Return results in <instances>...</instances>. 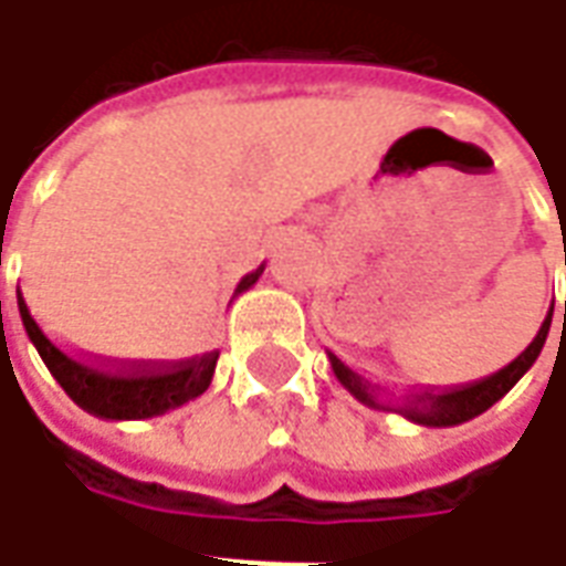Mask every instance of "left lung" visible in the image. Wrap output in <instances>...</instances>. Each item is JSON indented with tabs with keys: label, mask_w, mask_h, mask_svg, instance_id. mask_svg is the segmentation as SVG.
I'll list each match as a JSON object with an SVG mask.
<instances>
[{
	"label": "left lung",
	"mask_w": 566,
	"mask_h": 566,
	"mask_svg": "<svg viewBox=\"0 0 566 566\" xmlns=\"http://www.w3.org/2000/svg\"><path fill=\"white\" fill-rule=\"evenodd\" d=\"M566 263V258H564ZM555 308V306H552ZM552 308H548L543 327L536 331L534 343L524 348L522 355L512 360L510 367L497 369L494 376L467 385V388H451L442 394H416V397H403V400H381L379 388L369 385L367 379H360L355 369H348L336 355H331V367L336 373V379L343 381V388L352 397H357L364 406L381 409V412H397V416L409 418L412 424L421 427H454L470 421V418L482 416L485 409L497 403L503 394L512 391V385L522 379L527 369L534 367V360L546 345L548 327H552ZM564 327H566V303H564Z\"/></svg>",
	"instance_id": "1"
}]
</instances>
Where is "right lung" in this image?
<instances>
[{
  "label": "right lung",
  "instance_id": "add662e5",
  "mask_svg": "<svg viewBox=\"0 0 566 566\" xmlns=\"http://www.w3.org/2000/svg\"><path fill=\"white\" fill-rule=\"evenodd\" d=\"M260 275H263V266L248 272L245 279L235 284V296L254 287ZM18 306L27 336L35 345L44 367L51 369L60 388L91 416L108 418V421H142V418H157L169 409H178L197 400L202 391H209L218 352H209L172 369H99L66 355L60 345L44 336L23 300H18Z\"/></svg>",
  "mask_w": 566,
  "mask_h": 566
}]
</instances>
